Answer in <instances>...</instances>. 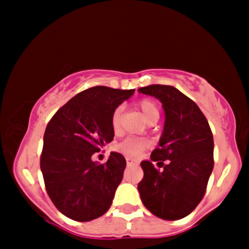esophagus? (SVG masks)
<instances>
[{"label": "esophagus", "mask_w": 249, "mask_h": 249, "mask_svg": "<svg viewBox=\"0 0 249 249\" xmlns=\"http://www.w3.org/2000/svg\"><path fill=\"white\" fill-rule=\"evenodd\" d=\"M126 164L130 166V165L139 164V161H137V160H135V159H132V158H126Z\"/></svg>", "instance_id": "34e87169"}]
</instances>
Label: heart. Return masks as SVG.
I'll return each instance as SVG.
<instances>
[{
  "label": "heart",
  "instance_id": "obj_1",
  "mask_svg": "<svg viewBox=\"0 0 249 249\" xmlns=\"http://www.w3.org/2000/svg\"><path fill=\"white\" fill-rule=\"evenodd\" d=\"M139 107L142 112L143 117L145 119H149V118L154 117V115H159V109L158 106L150 100H142L139 104ZM122 112L123 107H118L117 109L113 112L112 115V126L113 129L117 131L120 126V118H122ZM148 142L144 139H137V137H127L123 142H120L117 145V149L120 153H123L124 155L129 158H136L139 157V154L147 147Z\"/></svg>",
  "mask_w": 249,
  "mask_h": 249
}]
</instances>
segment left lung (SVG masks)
Instances as JSON below:
<instances>
[{
	"instance_id": "8db88e82",
	"label": "left lung",
	"mask_w": 249,
	"mask_h": 249,
	"mask_svg": "<svg viewBox=\"0 0 249 249\" xmlns=\"http://www.w3.org/2000/svg\"><path fill=\"white\" fill-rule=\"evenodd\" d=\"M162 104L165 124L150 160H143V179L137 185L148 211L165 220L187 217L205 195L213 170V135L207 119L193 100L171 85L139 89ZM158 161L161 172L155 169ZM167 164L163 165V161Z\"/></svg>"
}]
</instances>
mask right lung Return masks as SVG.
<instances>
[{
  "mask_svg": "<svg viewBox=\"0 0 249 249\" xmlns=\"http://www.w3.org/2000/svg\"><path fill=\"white\" fill-rule=\"evenodd\" d=\"M135 89L92 87L72 97L48 123L41 171L50 200L64 215L89 222L108 211L126 160L110 153L106 164L92 161L114 137L112 115Z\"/></svg>",
  "mask_w": 249,
  "mask_h": 249,
  "instance_id": "right-lung-1",
  "label": "right lung"
}]
</instances>
